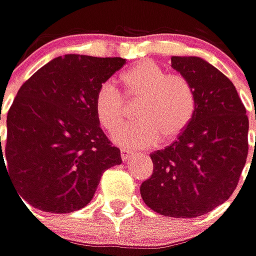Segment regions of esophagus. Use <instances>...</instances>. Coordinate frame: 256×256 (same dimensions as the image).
Returning <instances> with one entry per match:
<instances>
[{
    "label": "esophagus",
    "instance_id": "obj_1",
    "mask_svg": "<svg viewBox=\"0 0 256 256\" xmlns=\"http://www.w3.org/2000/svg\"><path fill=\"white\" fill-rule=\"evenodd\" d=\"M120 155H122V160H123V162H128L133 154H132V152H128V149H120Z\"/></svg>",
    "mask_w": 256,
    "mask_h": 256
}]
</instances>
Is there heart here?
Listing matches in <instances>:
<instances>
[{
    "instance_id": "obj_1",
    "label": "heart",
    "mask_w": 256,
    "mask_h": 256,
    "mask_svg": "<svg viewBox=\"0 0 256 256\" xmlns=\"http://www.w3.org/2000/svg\"><path fill=\"white\" fill-rule=\"evenodd\" d=\"M128 101H138L134 117L140 122L128 123L113 132L114 142L133 148H152L162 140L170 142L184 133L196 113V92L181 75H168L159 65L143 60L120 76ZM123 94L112 81L98 86L94 108L100 124L113 130L126 116Z\"/></svg>"
}]
</instances>
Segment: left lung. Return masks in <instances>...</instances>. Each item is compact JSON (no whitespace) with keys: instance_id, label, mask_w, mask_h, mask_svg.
I'll return each mask as SVG.
<instances>
[{"instance_id":"1","label":"left lung","mask_w":256,"mask_h":256,"mask_svg":"<svg viewBox=\"0 0 256 256\" xmlns=\"http://www.w3.org/2000/svg\"><path fill=\"white\" fill-rule=\"evenodd\" d=\"M171 66L192 85L196 113L175 142L150 154L154 172L140 196L162 216L198 218L238 186L248 158L249 120L234 85L218 68L197 56H172Z\"/></svg>"}]
</instances>
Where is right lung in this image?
Listing matches in <instances>:
<instances>
[{
    "instance_id": "1",
    "label": "right lung",
    "mask_w": 256,
    "mask_h": 256,
    "mask_svg": "<svg viewBox=\"0 0 256 256\" xmlns=\"http://www.w3.org/2000/svg\"><path fill=\"white\" fill-rule=\"evenodd\" d=\"M124 64L122 58L58 56L18 90L6 142L0 138V168L7 160L6 171L32 207L60 214L80 210L102 172L122 164L120 149L100 128L94 98Z\"/></svg>"
}]
</instances>
